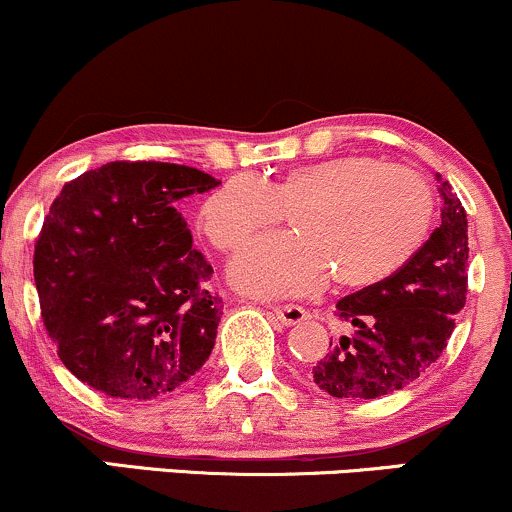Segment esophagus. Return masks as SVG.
<instances>
[{"label":"esophagus","mask_w":512,"mask_h":512,"mask_svg":"<svg viewBox=\"0 0 512 512\" xmlns=\"http://www.w3.org/2000/svg\"><path fill=\"white\" fill-rule=\"evenodd\" d=\"M272 313L276 315V320L284 322V325H298V322L305 320V308H301V305H274Z\"/></svg>","instance_id":"esophagus-1"}]
</instances>
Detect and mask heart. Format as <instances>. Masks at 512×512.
<instances>
[{"label":"heart","mask_w":512,"mask_h":512,"mask_svg":"<svg viewBox=\"0 0 512 512\" xmlns=\"http://www.w3.org/2000/svg\"><path fill=\"white\" fill-rule=\"evenodd\" d=\"M291 211L296 236L252 243L233 262L231 281L260 298L301 296L332 272L342 289L390 279L426 243L431 185L414 170L375 156H337L257 182L233 178L202 204L199 226L221 252H236Z\"/></svg>","instance_id":"1"}]
</instances>
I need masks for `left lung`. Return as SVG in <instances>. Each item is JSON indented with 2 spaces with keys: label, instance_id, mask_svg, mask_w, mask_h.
Masks as SVG:
<instances>
[{
  "label": "left lung",
  "instance_id": "obj_1",
  "mask_svg": "<svg viewBox=\"0 0 512 512\" xmlns=\"http://www.w3.org/2000/svg\"><path fill=\"white\" fill-rule=\"evenodd\" d=\"M438 178L440 226L411 260L380 284L337 301L351 334L313 368L320 390L339 399H375L414 383L443 354L467 301V211Z\"/></svg>",
  "mask_w": 512,
  "mask_h": 512
}]
</instances>
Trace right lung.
Returning <instances> with one entry per match:
<instances>
[{
  "mask_svg": "<svg viewBox=\"0 0 512 512\" xmlns=\"http://www.w3.org/2000/svg\"><path fill=\"white\" fill-rule=\"evenodd\" d=\"M219 185L178 163L113 161L62 187L33 276L45 330L81 383L144 402L204 366L223 305L175 207Z\"/></svg>",
  "mask_w": 512,
  "mask_h": 512,
  "instance_id": "add662e5",
  "label": "right lung"
}]
</instances>
